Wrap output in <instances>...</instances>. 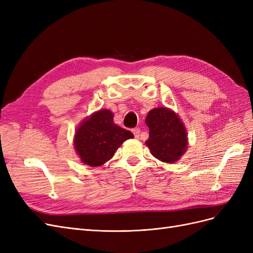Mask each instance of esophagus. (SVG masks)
<instances>
[{"label": "esophagus", "mask_w": 253, "mask_h": 253, "mask_svg": "<svg viewBox=\"0 0 253 253\" xmlns=\"http://www.w3.org/2000/svg\"><path fill=\"white\" fill-rule=\"evenodd\" d=\"M133 134L135 136L136 139H139V136H140V129L138 127L133 128Z\"/></svg>", "instance_id": "1"}]
</instances>
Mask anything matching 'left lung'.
<instances>
[{
  "label": "left lung",
  "instance_id": "1",
  "mask_svg": "<svg viewBox=\"0 0 253 253\" xmlns=\"http://www.w3.org/2000/svg\"><path fill=\"white\" fill-rule=\"evenodd\" d=\"M150 128L145 141L151 154L167 164H174L188 149V134L183 122L173 110L165 106L151 110L145 118Z\"/></svg>",
  "mask_w": 253,
  "mask_h": 253
}]
</instances>
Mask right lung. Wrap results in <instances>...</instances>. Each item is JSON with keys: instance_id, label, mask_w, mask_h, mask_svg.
<instances>
[{"instance_id": "obj_1", "label": "right lung", "mask_w": 253, "mask_h": 253, "mask_svg": "<svg viewBox=\"0 0 253 253\" xmlns=\"http://www.w3.org/2000/svg\"><path fill=\"white\" fill-rule=\"evenodd\" d=\"M134 135L114 122L110 110H99L84 118L74 136V148L80 160L89 167L104 165L126 140Z\"/></svg>"}]
</instances>
